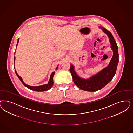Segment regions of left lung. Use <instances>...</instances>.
Masks as SVG:
<instances>
[{
  "instance_id": "obj_1",
  "label": "left lung",
  "mask_w": 133,
  "mask_h": 133,
  "mask_svg": "<svg viewBox=\"0 0 133 133\" xmlns=\"http://www.w3.org/2000/svg\"><path fill=\"white\" fill-rule=\"evenodd\" d=\"M103 32L107 34L110 39L111 48L114 52L110 64L98 74L89 79H85L79 78L74 71L73 65L71 64L70 72L72 76L74 83L80 89L87 91H96L102 89L110 83L116 73L119 61L118 46L112 34L105 28L100 27Z\"/></svg>"
}]
</instances>
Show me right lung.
Listing matches in <instances>:
<instances>
[{
    "mask_svg": "<svg viewBox=\"0 0 133 133\" xmlns=\"http://www.w3.org/2000/svg\"><path fill=\"white\" fill-rule=\"evenodd\" d=\"M18 41H19V39H18V42H17V45H16V47H17V46L18 45ZM15 57H14V63H15ZM57 68H58V67H56V69H57ZM15 73L16 74L17 77H18V78L19 79V80L21 81V82L23 83V85H24V86H25L26 87H28V88H29V89H31V90H33V91H46V90H49L50 88L52 87V86L53 85V84H54L53 77H54V75H55V72H52V73H51V75H50V81H49V83H48V84H45L43 85H41V86L31 87V86L28 85L26 84L25 83H24L22 78H21L20 76H19L18 75V74L17 73L16 70H15Z\"/></svg>",
    "mask_w": 133,
    "mask_h": 133,
    "instance_id": "add662e5",
    "label": "right lung"
}]
</instances>
